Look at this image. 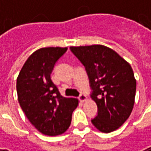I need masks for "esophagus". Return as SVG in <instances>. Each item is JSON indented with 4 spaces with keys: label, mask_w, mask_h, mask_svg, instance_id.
<instances>
[{
    "label": "esophagus",
    "mask_w": 151,
    "mask_h": 151,
    "mask_svg": "<svg viewBox=\"0 0 151 151\" xmlns=\"http://www.w3.org/2000/svg\"><path fill=\"white\" fill-rule=\"evenodd\" d=\"M86 99H87V96H86L85 94H83V93H81L80 96H79V99H80L81 102H84V101H85Z\"/></svg>",
    "instance_id": "34e87169"
}]
</instances>
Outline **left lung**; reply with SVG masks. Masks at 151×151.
<instances>
[{
  "instance_id": "obj_1",
  "label": "left lung",
  "mask_w": 151,
  "mask_h": 151,
  "mask_svg": "<svg viewBox=\"0 0 151 151\" xmlns=\"http://www.w3.org/2000/svg\"><path fill=\"white\" fill-rule=\"evenodd\" d=\"M70 49L85 66L91 97L97 104V115L92 123L105 133L115 131L129 118L135 102L136 81L130 64L100 45Z\"/></svg>"
}]
</instances>
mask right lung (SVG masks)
<instances>
[{
    "label": "right lung",
    "mask_w": 151,
    "mask_h": 151,
    "mask_svg": "<svg viewBox=\"0 0 151 151\" xmlns=\"http://www.w3.org/2000/svg\"><path fill=\"white\" fill-rule=\"evenodd\" d=\"M67 48H40L27 59L16 81L18 99L30 123L44 135L58 136L68 129L75 98L62 96L51 79L56 62Z\"/></svg>",
    "instance_id": "right-lung-1"
}]
</instances>
